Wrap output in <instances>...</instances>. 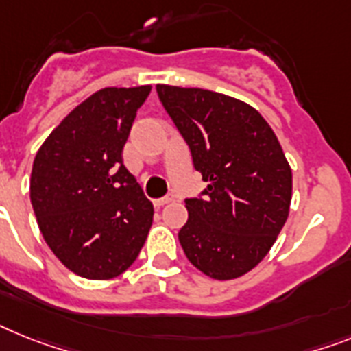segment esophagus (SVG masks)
Here are the masks:
<instances>
[{"label": "esophagus", "instance_id": "34e87169", "mask_svg": "<svg viewBox=\"0 0 351 351\" xmlns=\"http://www.w3.org/2000/svg\"><path fill=\"white\" fill-rule=\"evenodd\" d=\"M173 196H164V198H158V199H155V207H164V205H167V203H171L173 202Z\"/></svg>", "mask_w": 351, "mask_h": 351}]
</instances>
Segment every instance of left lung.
<instances>
[{
  "label": "left lung",
  "mask_w": 351,
  "mask_h": 351,
  "mask_svg": "<svg viewBox=\"0 0 351 351\" xmlns=\"http://www.w3.org/2000/svg\"><path fill=\"white\" fill-rule=\"evenodd\" d=\"M162 105L189 144L205 198L185 199L178 232L189 262L234 280L266 257L289 216L293 171L267 121L252 105L207 89L157 85Z\"/></svg>",
  "instance_id": "obj_1"
}]
</instances>
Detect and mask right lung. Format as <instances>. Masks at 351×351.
I'll return each instance as SVG.
<instances>
[{
  "mask_svg": "<svg viewBox=\"0 0 351 351\" xmlns=\"http://www.w3.org/2000/svg\"><path fill=\"white\" fill-rule=\"evenodd\" d=\"M152 85L105 87L82 101L35 155L30 199L55 257L89 280L119 276L139 257L153 205L123 164Z\"/></svg>",
  "mask_w": 351,
  "mask_h": 351,
  "instance_id": "right-lung-1",
  "label": "right lung"
}]
</instances>
